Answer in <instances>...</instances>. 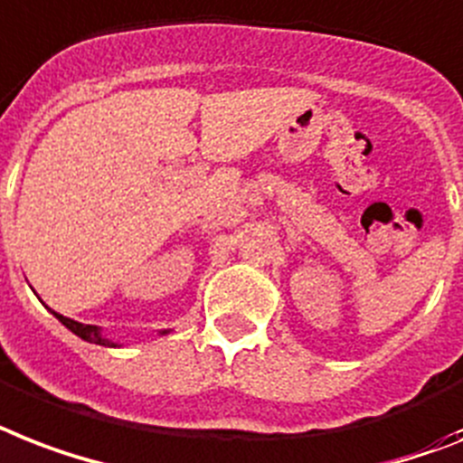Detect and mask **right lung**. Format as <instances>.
Wrapping results in <instances>:
<instances>
[{
	"mask_svg": "<svg viewBox=\"0 0 463 463\" xmlns=\"http://www.w3.org/2000/svg\"><path fill=\"white\" fill-rule=\"evenodd\" d=\"M54 317L59 318V321H61L63 326H66V328H69V330H73L75 335H78V337H82V340H88V342H95V345H107V347H114V345H111V342H109V340H104V337L99 335V330H97L95 326H85V323H78V321H73V318H66V317H61V314H56V311H54Z\"/></svg>",
	"mask_w": 463,
	"mask_h": 463,
	"instance_id": "add662e5",
	"label": "right lung"
}]
</instances>
